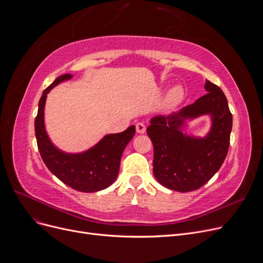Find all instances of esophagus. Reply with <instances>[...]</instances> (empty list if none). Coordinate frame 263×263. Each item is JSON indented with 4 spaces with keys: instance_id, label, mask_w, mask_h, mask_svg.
Listing matches in <instances>:
<instances>
[{
    "instance_id": "obj_1",
    "label": "esophagus",
    "mask_w": 263,
    "mask_h": 263,
    "mask_svg": "<svg viewBox=\"0 0 263 263\" xmlns=\"http://www.w3.org/2000/svg\"><path fill=\"white\" fill-rule=\"evenodd\" d=\"M136 130L138 134H144L146 132V126L144 123H138L136 125Z\"/></svg>"
}]
</instances>
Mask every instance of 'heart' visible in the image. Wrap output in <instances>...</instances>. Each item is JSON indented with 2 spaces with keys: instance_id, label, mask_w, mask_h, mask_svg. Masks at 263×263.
<instances>
[{
  "instance_id": "heart-1",
  "label": "heart",
  "mask_w": 263,
  "mask_h": 263,
  "mask_svg": "<svg viewBox=\"0 0 263 263\" xmlns=\"http://www.w3.org/2000/svg\"><path fill=\"white\" fill-rule=\"evenodd\" d=\"M183 95H184V92H183L182 86L180 85H176L174 87L170 90V92L168 93V97H166V104L169 106H173L180 103L183 99Z\"/></svg>"
}]
</instances>
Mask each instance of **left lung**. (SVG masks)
Returning a JSON list of instances; mask_svg holds the SVG:
<instances>
[{"label":"left lung","mask_w":263,"mask_h":263,"mask_svg":"<svg viewBox=\"0 0 263 263\" xmlns=\"http://www.w3.org/2000/svg\"><path fill=\"white\" fill-rule=\"evenodd\" d=\"M208 94L179 113L156 116L147 134L154 145V174L159 183L178 192L203 186L216 173L228 153L233 115L224 92L206 80ZM204 114L212 116V128L204 139L185 137L179 127L185 118Z\"/></svg>","instance_id":"obj_1"}]
</instances>
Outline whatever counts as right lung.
Here are the masks:
<instances>
[{
	"label": "right lung",
	"instance_id": "obj_1",
	"mask_svg": "<svg viewBox=\"0 0 263 263\" xmlns=\"http://www.w3.org/2000/svg\"><path fill=\"white\" fill-rule=\"evenodd\" d=\"M71 78V74L58 77L43 92L35 118L37 146L47 168L61 182L80 192H98L116 180L123 151L136 133V127L133 125L123 133L106 135L99 144L82 154H66L55 148L45 129L46 98L53 86Z\"/></svg>",
	"mask_w": 263,
	"mask_h": 263
}]
</instances>
